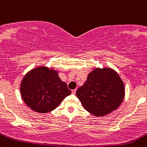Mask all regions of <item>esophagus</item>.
<instances>
[{
    "label": "esophagus",
    "mask_w": 147,
    "mask_h": 147,
    "mask_svg": "<svg viewBox=\"0 0 147 147\" xmlns=\"http://www.w3.org/2000/svg\"><path fill=\"white\" fill-rule=\"evenodd\" d=\"M75 93H76V89H73V90H72V94H75Z\"/></svg>",
    "instance_id": "obj_1"
}]
</instances>
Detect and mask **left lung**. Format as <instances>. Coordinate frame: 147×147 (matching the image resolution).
<instances>
[{"instance_id": "8db88e82", "label": "left lung", "mask_w": 147, "mask_h": 147, "mask_svg": "<svg viewBox=\"0 0 147 147\" xmlns=\"http://www.w3.org/2000/svg\"><path fill=\"white\" fill-rule=\"evenodd\" d=\"M76 96L88 112L102 117L120 106L125 96L124 84L112 69L98 68L89 73Z\"/></svg>"}]
</instances>
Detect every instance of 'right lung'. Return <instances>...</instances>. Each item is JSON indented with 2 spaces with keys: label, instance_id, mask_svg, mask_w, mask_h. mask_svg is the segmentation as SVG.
I'll use <instances>...</instances> for the list:
<instances>
[{
  "label": "right lung",
  "instance_id": "add662e5",
  "mask_svg": "<svg viewBox=\"0 0 147 147\" xmlns=\"http://www.w3.org/2000/svg\"><path fill=\"white\" fill-rule=\"evenodd\" d=\"M20 91L26 105L40 113L55 109L72 92L67 83L61 81L57 71L46 67L29 72L22 81Z\"/></svg>",
  "mask_w": 147,
  "mask_h": 147
}]
</instances>
